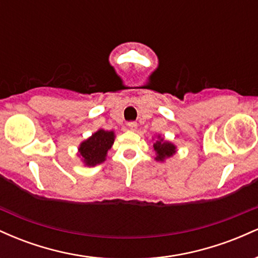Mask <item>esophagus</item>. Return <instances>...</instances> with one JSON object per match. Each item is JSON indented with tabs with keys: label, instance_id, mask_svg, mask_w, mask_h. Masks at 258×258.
Segmentation results:
<instances>
[{
	"label": "esophagus",
	"instance_id": "esophagus-1",
	"mask_svg": "<svg viewBox=\"0 0 258 258\" xmlns=\"http://www.w3.org/2000/svg\"><path fill=\"white\" fill-rule=\"evenodd\" d=\"M127 127H128V130L130 131H136V130H137V123L136 122H128L127 123Z\"/></svg>",
	"mask_w": 258,
	"mask_h": 258
}]
</instances>
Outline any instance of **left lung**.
<instances>
[{
  "instance_id": "left-lung-1",
  "label": "left lung",
  "mask_w": 258,
  "mask_h": 258,
  "mask_svg": "<svg viewBox=\"0 0 258 258\" xmlns=\"http://www.w3.org/2000/svg\"><path fill=\"white\" fill-rule=\"evenodd\" d=\"M153 149L155 152V158L154 159L159 162H165L177 153V147L170 141H166L164 137H161V135L156 136L155 142L153 144Z\"/></svg>"
}]
</instances>
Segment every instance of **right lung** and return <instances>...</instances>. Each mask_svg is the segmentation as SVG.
<instances>
[{
  "label": "right lung",
  "instance_id": "add662e5",
  "mask_svg": "<svg viewBox=\"0 0 258 258\" xmlns=\"http://www.w3.org/2000/svg\"><path fill=\"white\" fill-rule=\"evenodd\" d=\"M114 131H105L99 128L92 133L87 139L82 141L78 148V156L84 166L93 167L103 164L106 160V155L110 150L115 141Z\"/></svg>",
  "mask_w": 258,
  "mask_h": 258
}]
</instances>
